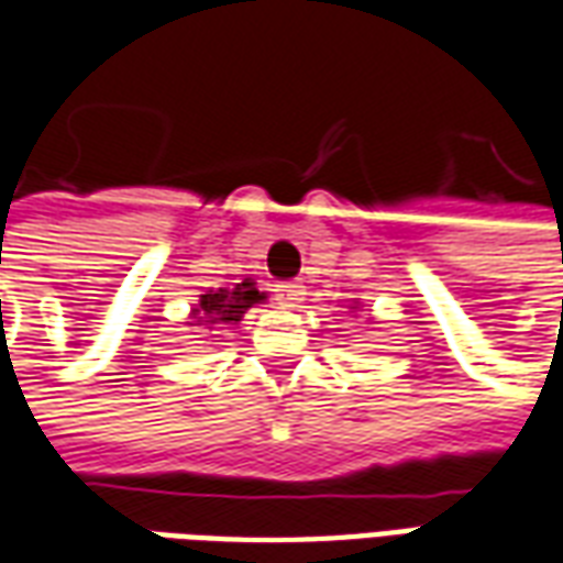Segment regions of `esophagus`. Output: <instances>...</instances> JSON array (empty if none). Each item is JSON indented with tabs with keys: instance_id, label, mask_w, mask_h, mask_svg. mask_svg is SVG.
Returning <instances> with one entry per match:
<instances>
[{
	"instance_id": "esophagus-1",
	"label": "esophagus",
	"mask_w": 563,
	"mask_h": 563,
	"mask_svg": "<svg viewBox=\"0 0 563 563\" xmlns=\"http://www.w3.org/2000/svg\"><path fill=\"white\" fill-rule=\"evenodd\" d=\"M274 296H277V305H280V308H301V301H305V286H298V283H277Z\"/></svg>"
}]
</instances>
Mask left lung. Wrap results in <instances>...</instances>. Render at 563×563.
I'll use <instances>...</instances> for the list:
<instances>
[{
	"label": "left lung",
	"mask_w": 563,
	"mask_h": 563,
	"mask_svg": "<svg viewBox=\"0 0 563 563\" xmlns=\"http://www.w3.org/2000/svg\"><path fill=\"white\" fill-rule=\"evenodd\" d=\"M357 305H361V301H354V308H351V311H357Z\"/></svg>",
	"instance_id": "1"
}]
</instances>
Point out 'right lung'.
I'll list each match as a JSON object with an SVG mask.
<instances>
[{"mask_svg": "<svg viewBox=\"0 0 563 563\" xmlns=\"http://www.w3.org/2000/svg\"><path fill=\"white\" fill-rule=\"evenodd\" d=\"M265 292L255 289V283L243 280L233 289H209L200 301L190 308V327H206L212 330L216 323H240L243 313L250 311L252 305H262Z\"/></svg>", "mask_w": 563, "mask_h": 563, "instance_id": "obj_1", "label": "right lung"}]
</instances>
